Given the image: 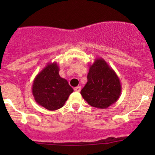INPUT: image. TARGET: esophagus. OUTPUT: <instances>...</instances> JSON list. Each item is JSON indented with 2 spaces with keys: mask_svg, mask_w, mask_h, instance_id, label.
I'll use <instances>...</instances> for the list:
<instances>
[{
  "mask_svg": "<svg viewBox=\"0 0 155 155\" xmlns=\"http://www.w3.org/2000/svg\"><path fill=\"white\" fill-rule=\"evenodd\" d=\"M74 91H77V92H79V91H81V86H77V87H76L74 88Z\"/></svg>",
  "mask_w": 155,
  "mask_h": 155,
  "instance_id": "esophagus-1",
  "label": "esophagus"
}]
</instances>
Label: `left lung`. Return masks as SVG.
Returning <instances> with one entry per match:
<instances>
[{"label": "left lung", "instance_id": "obj_1", "mask_svg": "<svg viewBox=\"0 0 155 155\" xmlns=\"http://www.w3.org/2000/svg\"><path fill=\"white\" fill-rule=\"evenodd\" d=\"M87 78L80 93L89 105L107 109L118 101L121 92L119 78L104 58L95 59L90 65Z\"/></svg>", "mask_w": 155, "mask_h": 155}]
</instances>
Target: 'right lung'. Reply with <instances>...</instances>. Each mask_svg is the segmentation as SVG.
Segmentation results:
<instances>
[{
    "label": "right lung",
    "mask_w": 155,
    "mask_h": 155,
    "mask_svg": "<svg viewBox=\"0 0 155 155\" xmlns=\"http://www.w3.org/2000/svg\"><path fill=\"white\" fill-rule=\"evenodd\" d=\"M73 91L68 81L59 75V67L56 62L48 63L36 76L32 85L36 102L50 111L63 107Z\"/></svg>",
    "instance_id": "right-lung-1"
}]
</instances>
